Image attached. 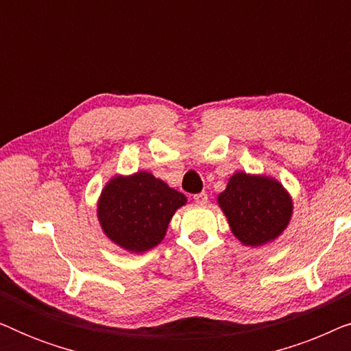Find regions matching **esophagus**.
<instances>
[{"instance_id":"34e87169","label":"esophagus","mask_w":351,"mask_h":351,"mask_svg":"<svg viewBox=\"0 0 351 351\" xmlns=\"http://www.w3.org/2000/svg\"><path fill=\"white\" fill-rule=\"evenodd\" d=\"M193 199H195L196 204H206V203H208V193L201 191V193H196L193 196Z\"/></svg>"}]
</instances>
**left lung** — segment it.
<instances>
[{
    "mask_svg": "<svg viewBox=\"0 0 351 351\" xmlns=\"http://www.w3.org/2000/svg\"><path fill=\"white\" fill-rule=\"evenodd\" d=\"M232 233L246 246H263L285 232L292 199L280 182L267 176L237 172L217 196Z\"/></svg>",
    "mask_w": 351,
    "mask_h": 351,
    "instance_id": "obj_1",
    "label": "left lung"
}]
</instances>
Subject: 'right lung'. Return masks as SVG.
Instances as JSON below:
<instances>
[{
	"mask_svg": "<svg viewBox=\"0 0 351 351\" xmlns=\"http://www.w3.org/2000/svg\"><path fill=\"white\" fill-rule=\"evenodd\" d=\"M186 203L184 193L171 189L150 172L114 176L104 186L97 217L104 233L129 252H145L165 238L172 215Z\"/></svg>",
	"mask_w": 351,
	"mask_h": 351,
	"instance_id": "add662e5",
	"label": "right lung"
}]
</instances>
